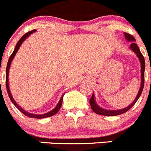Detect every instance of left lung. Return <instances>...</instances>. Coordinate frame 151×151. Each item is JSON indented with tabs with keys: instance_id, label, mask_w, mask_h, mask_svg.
Returning a JSON list of instances; mask_svg holds the SVG:
<instances>
[{
	"instance_id": "obj_1",
	"label": "left lung",
	"mask_w": 151,
	"mask_h": 151,
	"mask_svg": "<svg viewBox=\"0 0 151 151\" xmlns=\"http://www.w3.org/2000/svg\"><path fill=\"white\" fill-rule=\"evenodd\" d=\"M124 36H125V38L127 41H129V42H132L131 43L130 48L131 50L133 51L135 54H136L137 57L139 58V60H140L141 63V78H142V81H141V87L140 89H139V93L137 94L136 98L135 99V100L132 102V103H131L128 107L124 108L122 109H119V110H106V109H102L101 107H99L97 104H96V101H95L94 98V94L93 93L92 96H91V99H90V105H91V109H92L95 113L98 114H100V115H104V116H116L119 115V114H124V113L127 112V111H129L131 108L133 106V105H135V103H136L137 100L139 99V98L140 97L141 94H142V91H143L144 88V84H145V58H144V56L142 55V54L141 53L140 50H139V48L138 47L137 44L135 42H134V41H135V38L132 37L131 34H127V33H124Z\"/></svg>"
}]
</instances>
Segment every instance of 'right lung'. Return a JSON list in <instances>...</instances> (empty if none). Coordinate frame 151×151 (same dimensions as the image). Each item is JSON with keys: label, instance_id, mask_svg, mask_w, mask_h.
Segmentation results:
<instances>
[{"label": "right lung", "instance_id": "add662e5", "mask_svg": "<svg viewBox=\"0 0 151 151\" xmlns=\"http://www.w3.org/2000/svg\"><path fill=\"white\" fill-rule=\"evenodd\" d=\"M35 31H36V30H30V31H29V32L26 33V34H24V35L20 39V40H19V42H17L14 51H13V52L12 53V55H11L10 57H9V60H8V63H7V66H6V91H7L9 99H10V100L12 101V103L14 104V106H16V107L17 108L19 111H20L21 112L23 113L24 115L27 116V117H31V118L41 119V118H45V117H51V116L55 115V114H57V113L58 112V111L60 110V107H61V106H62V103H63V95H64V93L62 95L61 98H60V101L58 102V105L56 106V107H55L53 110L51 111H49V112H48V113H45V114H31V113H28L27 111H26L25 110H24V109H22V107H20V106L17 104V103H16V101L14 100V99H13V97H12V94H11V93H10V90H9V80H8V78H9V67H10V64H11V63H12V60H13V58H14V57L16 56V54L17 53L19 47L21 46V45L22 44V42L25 40V39L27 38V37H28L30 34H32L33 33H34Z\"/></svg>", "mask_w": 151, "mask_h": 151}]
</instances>
